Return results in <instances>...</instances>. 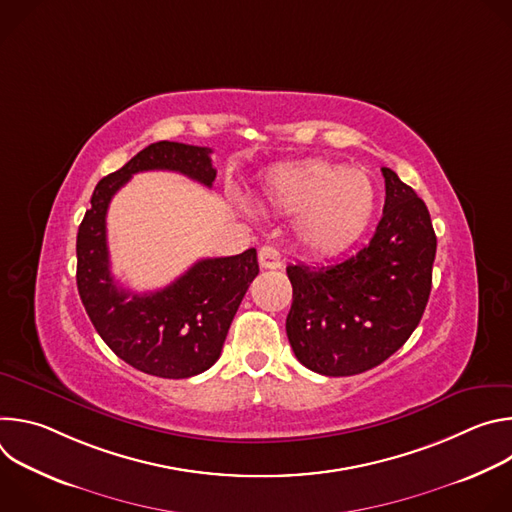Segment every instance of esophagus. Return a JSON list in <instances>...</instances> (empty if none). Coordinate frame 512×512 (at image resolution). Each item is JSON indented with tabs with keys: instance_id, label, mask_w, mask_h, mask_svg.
Instances as JSON below:
<instances>
[{
	"instance_id": "obj_1",
	"label": "esophagus",
	"mask_w": 512,
	"mask_h": 512,
	"mask_svg": "<svg viewBox=\"0 0 512 512\" xmlns=\"http://www.w3.org/2000/svg\"><path fill=\"white\" fill-rule=\"evenodd\" d=\"M259 265H261L263 269H277V267H281V255H279V251H277L275 247H271V245L261 247V249H259Z\"/></svg>"
}]
</instances>
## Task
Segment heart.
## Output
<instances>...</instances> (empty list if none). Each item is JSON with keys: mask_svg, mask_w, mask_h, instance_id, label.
Returning a JSON list of instances; mask_svg holds the SVG:
<instances>
[{"mask_svg": "<svg viewBox=\"0 0 512 512\" xmlns=\"http://www.w3.org/2000/svg\"><path fill=\"white\" fill-rule=\"evenodd\" d=\"M255 204L265 212L296 214L294 233L300 245L314 255H334L367 231L377 194L360 168L308 160L269 174Z\"/></svg>", "mask_w": 512, "mask_h": 512, "instance_id": "heart-1", "label": "heart"}]
</instances>
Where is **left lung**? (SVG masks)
Returning a JSON list of instances; mask_svg holds the SVG:
<instances>
[{
    "mask_svg": "<svg viewBox=\"0 0 512 512\" xmlns=\"http://www.w3.org/2000/svg\"><path fill=\"white\" fill-rule=\"evenodd\" d=\"M377 231L356 255L289 265L294 302L285 330L296 358L326 377L369 371L417 328L431 291L437 239L425 202L391 168Z\"/></svg>",
    "mask_w": 512,
    "mask_h": 512,
    "instance_id": "obj_1",
    "label": "left lung"
}]
</instances>
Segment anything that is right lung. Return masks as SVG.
Returning <instances> with one entry per match:
<instances>
[{
  "label": "right lung",
  "instance_id": "obj_1",
  "mask_svg": "<svg viewBox=\"0 0 512 512\" xmlns=\"http://www.w3.org/2000/svg\"><path fill=\"white\" fill-rule=\"evenodd\" d=\"M210 152L178 141L148 145L97 184L79 227L77 287L83 306L105 344L145 375L188 379L212 367L259 273L257 251L200 259L164 289L133 294L117 285L109 269L107 208L137 172H180L210 188L216 178Z\"/></svg>",
  "mask_w": 512,
  "mask_h": 512
}]
</instances>
